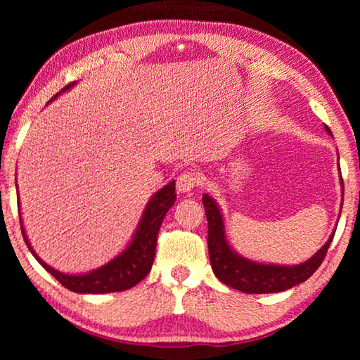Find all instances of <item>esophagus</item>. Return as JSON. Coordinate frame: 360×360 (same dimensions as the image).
Returning <instances> with one entry per match:
<instances>
[{"mask_svg": "<svg viewBox=\"0 0 360 360\" xmlns=\"http://www.w3.org/2000/svg\"><path fill=\"white\" fill-rule=\"evenodd\" d=\"M198 186H201V178L200 174L195 172H186L182 173L178 179H176V188L181 193H188Z\"/></svg>", "mask_w": 360, "mask_h": 360, "instance_id": "1", "label": "esophagus"}]
</instances>
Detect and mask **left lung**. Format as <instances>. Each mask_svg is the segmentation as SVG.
I'll list each match as a JSON object with an SVG mask.
<instances>
[{
  "instance_id": "1",
  "label": "left lung",
  "mask_w": 360,
  "mask_h": 360,
  "mask_svg": "<svg viewBox=\"0 0 360 360\" xmlns=\"http://www.w3.org/2000/svg\"><path fill=\"white\" fill-rule=\"evenodd\" d=\"M325 128L331 134V129L326 125ZM202 204L209 223L207 244L212 269L224 285L238 289L244 294L281 292V290L290 289L307 281L319 269V266L322 264L334 236L333 233L330 240L323 244L322 249H319L316 255H312L308 262L302 264L280 266L250 262V259L236 254L229 246L224 232V221L213 198L209 195H202Z\"/></svg>"
}]
</instances>
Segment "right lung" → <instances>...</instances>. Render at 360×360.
I'll return each mask as SVG.
<instances>
[{"instance_id": "obj_1", "label": "right lung", "mask_w": 360, "mask_h": 360, "mask_svg": "<svg viewBox=\"0 0 360 360\" xmlns=\"http://www.w3.org/2000/svg\"><path fill=\"white\" fill-rule=\"evenodd\" d=\"M74 83L66 85L60 93H65L70 89ZM58 93V94H60ZM56 94L53 97H57ZM176 201V192H174V181L167 184L153 195L150 202L145 207L139 227L133 236L129 246L117 255L110 263L98 267V269L83 274V275H68L63 272H58L49 264H46L43 259L38 257L32 246L27 241V236L22 227V221L20 218L21 224V233L25 238L29 250L37 258L46 271H48L52 277H56L62 285L72 290V292L79 294H108V292H120V290L131 289L137 283L142 281L147 277L151 271L153 259L156 254V243H158V232L162 224V219L170 210L172 205ZM20 207V202H18Z\"/></svg>"}]
</instances>
